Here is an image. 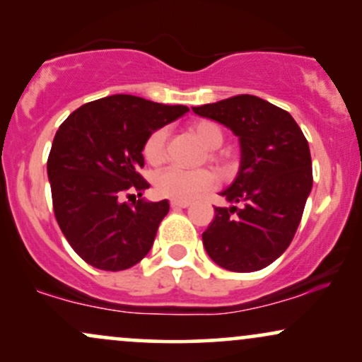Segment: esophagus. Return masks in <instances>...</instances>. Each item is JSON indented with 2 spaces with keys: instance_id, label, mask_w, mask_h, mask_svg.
<instances>
[{
  "instance_id": "34e87169",
  "label": "esophagus",
  "mask_w": 362,
  "mask_h": 362,
  "mask_svg": "<svg viewBox=\"0 0 362 362\" xmlns=\"http://www.w3.org/2000/svg\"><path fill=\"white\" fill-rule=\"evenodd\" d=\"M170 206H172L173 209H175V207H189L190 202L189 201H175V199H172V201H170Z\"/></svg>"
}]
</instances>
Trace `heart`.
Segmentation results:
<instances>
[{"mask_svg": "<svg viewBox=\"0 0 362 362\" xmlns=\"http://www.w3.org/2000/svg\"><path fill=\"white\" fill-rule=\"evenodd\" d=\"M192 134L201 141L207 151V160L211 163L221 167L224 172L233 168V161L228 156L221 155L216 149L223 144L224 134L223 129L211 120H197L190 126ZM167 127H158L148 136L143 144V155L148 163L161 165L167 158ZM216 173L209 168L185 170L180 167H168L156 173L155 177V190L161 197L175 199V201H189L195 195L206 192L216 185Z\"/></svg>", "mask_w": 362, "mask_h": 362, "instance_id": "heart-1", "label": "heart"}]
</instances>
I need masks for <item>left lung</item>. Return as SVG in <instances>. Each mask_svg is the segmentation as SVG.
<instances>
[{"label": "left lung", "instance_id": "1", "mask_svg": "<svg viewBox=\"0 0 362 362\" xmlns=\"http://www.w3.org/2000/svg\"><path fill=\"white\" fill-rule=\"evenodd\" d=\"M230 127L242 165L221 192L233 207H214L202 233L207 255L231 272H255L279 259L296 235L313 185L308 141L289 112L253 95L192 109Z\"/></svg>", "mask_w": 362, "mask_h": 362}]
</instances>
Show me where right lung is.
I'll return each mask as SVG.
<instances>
[{
	"label": "right lung",
	"mask_w": 362,
	"mask_h": 362,
	"mask_svg": "<svg viewBox=\"0 0 362 362\" xmlns=\"http://www.w3.org/2000/svg\"><path fill=\"white\" fill-rule=\"evenodd\" d=\"M185 112V105L112 95L81 105L57 129L47 158L54 216L86 264L117 272L151 250L168 201L123 199L149 187L139 173L148 136Z\"/></svg>",
	"instance_id": "add662e5"
}]
</instances>
